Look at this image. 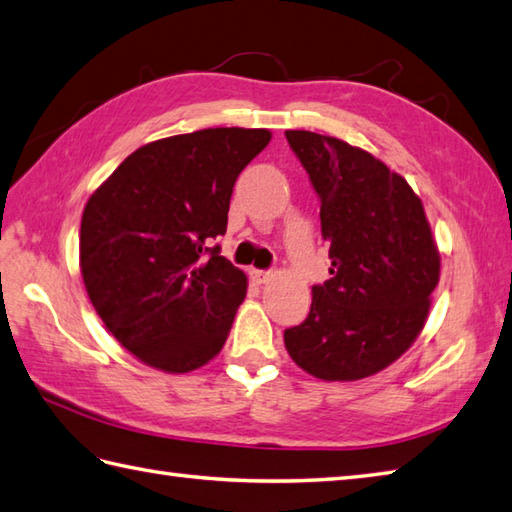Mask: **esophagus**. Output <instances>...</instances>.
Masks as SVG:
<instances>
[{
    "instance_id": "1",
    "label": "esophagus",
    "mask_w": 512,
    "mask_h": 512,
    "mask_svg": "<svg viewBox=\"0 0 512 512\" xmlns=\"http://www.w3.org/2000/svg\"><path fill=\"white\" fill-rule=\"evenodd\" d=\"M252 278L256 280L258 285H263V283H269V280L274 278V271H271V269H254Z\"/></svg>"
}]
</instances>
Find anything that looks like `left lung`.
I'll use <instances>...</instances> for the list:
<instances>
[{"mask_svg": "<svg viewBox=\"0 0 512 512\" xmlns=\"http://www.w3.org/2000/svg\"><path fill=\"white\" fill-rule=\"evenodd\" d=\"M285 137L320 198L331 258V278L311 287L285 347L314 378H367L398 360L429 316L440 280L431 225L411 185L373 154L307 130Z\"/></svg>", "mask_w": 512, "mask_h": 512, "instance_id": "left-lung-1", "label": "left lung"}]
</instances>
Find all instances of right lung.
<instances>
[{"mask_svg":"<svg viewBox=\"0 0 512 512\" xmlns=\"http://www.w3.org/2000/svg\"><path fill=\"white\" fill-rule=\"evenodd\" d=\"M263 128H207L132 152L81 216L83 285L141 362L187 373L223 349L247 278L221 256L229 198L265 150Z\"/></svg>","mask_w":512,"mask_h":512,"instance_id":"1","label":"right lung"}]
</instances>
